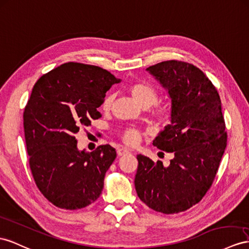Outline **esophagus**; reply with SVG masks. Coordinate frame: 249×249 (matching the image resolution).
Listing matches in <instances>:
<instances>
[{
	"label": "esophagus",
	"instance_id": "esophagus-1",
	"mask_svg": "<svg viewBox=\"0 0 249 249\" xmlns=\"http://www.w3.org/2000/svg\"><path fill=\"white\" fill-rule=\"evenodd\" d=\"M128 152H129V150L126 149V148H118V150H117V154H118L119 157L128 154Z\"/></svg>",
	"mask_w": 249,
	"mask_h": 249
}]
</instances>
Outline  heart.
<instances>
[{
	"instance_id": "obj_1",
	"label": "heart",
	"mask_w": 249,
	"mask_h": 249,
	"mask_svg": "<svg viewBox=\"0 0 249 249\" xmlns=\"http://www.w3.org/2000/svg\"><path fill=\"white\" fill-rule=\"evenodd\" d=\"M126 89L132 95L138 103L143 108H149V114L152 119L159 122H168L171 119V110L167 104L157 103L159 98L158 89L145 80L130 81L126 86ZM114 101V95L108 93L102 102V110L107 112L111 109ZM142 133L137 128L128 127L121 132V140L128 146H136L141 141Z\"/></svg>"
}]
</instances>
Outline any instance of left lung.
<instances>
[{
	"label": "left lung",
	"mask_w": 249,
	"mask_h": 249,
	"mask_svg": "<svg viewBox=\"0 0 249 249\" xmlns=\"http://www.w3.org/2000/svg\"><path fill=\"white\" fill-rule=\"evenodd\" d=\"M147 70L168 89L173 102L171 124L154 145L175 158L164 167L161 161L138 155L135 186L149 208L179 213L203 199L218 171L227 144L221 99L212 81L194 64L170 60Z\"/></svg>",
	"instance_id": "left-lung-1"
}]
</instances>
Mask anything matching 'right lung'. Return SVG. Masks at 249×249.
Segmentation results:
<instances>
[{
  "mask_svg": "<svg viewBox=\"0 0 249 249\" xmlns=\"http://www.w3.org/2000/svg\"><path fill=\"white\" fill-rule=\"evenodd\" d=\"M118 82L106 69L68 62L33 88L23 113L29 167L41 194L56 207L84 208L102 193L116 149L106 144L79 151L75 135L102 117L98 108Z\"/></svg>",
  "mask_w": 249,
  "mask_h": 249,
  "instance_id": "1",
  "label": "right lung"
}]
</instances>
